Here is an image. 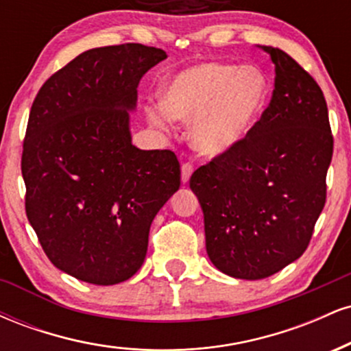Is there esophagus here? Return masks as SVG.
<instances>
[{"label":"esophagus","mask_w":351,"mask_h":351,"mask_svg":"<svg viewBox=\"0 0 351 351\" xmlns=\"http://www.w3.org/2000/svg\"><path fill=\"white\" fill-rule=\"evenodd\" d=\"M191 173H193V165L184 163L183 167H181V181H183V183H188Z\"/></svg>","instance_id":"esophagus-1"}]
</instances>
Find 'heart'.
<instances>
[{"mask_svg":"<svg viewBox=\"0 0 351 351\" xmlns=\"http://www.w3.org/2000/svg\"><path fill=\"white\" fill-rule=\"evenodd\" d=\"M269 84L256 67L199 62L165 84L163 107L147 115L160 128L171 119L189 123V142L204 156H219L243 142L267 104Z\"/></svg>","mask_w":351,"mask_h":351,"instance_id":"obj_1","label":"heart"}]
</instances>
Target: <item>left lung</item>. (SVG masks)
<instances>
[{"label": "left lung", "mask_w": 351, "mask_h": 351, "mask_svg": "<svg viewBox=\"0 0 351 351\" xmlns=\"http://www.w3.org/2000/svg\"><path fill=\"white\" fill-rule=\"evenodd\" d=\"M276 66L272 100L243 142L191 175L206 252L234 279L259 280L304 254L327 198L333 155L324 92L291 56Z\"/></svg>", "instance_id": "8db88e82"}]
</instances>
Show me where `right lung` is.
Instances as JSON below:
<instances>
[{
	"instance_id": "1",
	"label": "right lung",
	"mask_w": 351,
	"mask_h": 351,
	"mask_svg": "<svg viewBox=\"0 0 351 351\" xmlns=\"http://www.w3.org/2000/svg\"><path fill=\"white\" fill-rule=\"evenodd\" d=\"M167 52L143 44L88 49L36 95L23 145L26 215L49 261L95 285L142 267L152 221L180 188L170 150L132 143L136 87Z\"/></svg>"
}]
</instances>
